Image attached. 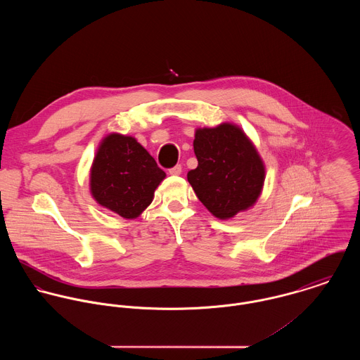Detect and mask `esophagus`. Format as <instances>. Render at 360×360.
Masks as SVG:
<instances>
[{"label": "esophagus", "mask_w": 360, "mask_h": 360, "mask_svg": "<svg viewBox=\"0 0 360 360\" xmlns=\"http://www.w3.org/2000/svg\"><path fill=\"white\" fill-rule=\"evenodd\" d=\"M181 165H176L174 167H172V169H169V174H172V176H180L181 174Z\"/></svg>", "instance_id": "obj_1"}]
</instances>
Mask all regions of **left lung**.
Returning <instances> with one entry per match:
<instances>
[{"label":"left lung","mask_w":360,"mask_h":360,"mask_svg":"<svg viewBox=\"0 0 360 360\" xmlns=\"http://www.w3.org/2000/svg\"><path fill=\"white\" fill-rule=\"evenodd\" d=\"M194 153L198 166L187 173L198 200L226 220L257 202L264 181V165L255 146L236 124L197 129Z\"/></svg>","instance_id":"8db88e82"}]
</instances>
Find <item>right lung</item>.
Wrapping results in <instances>:
<instances>
[{"label":"right lung","instance_id":"1","mask_svg":"<svg viewBox=\"0 0 360 360\" xmlns=\"http://www.w3.org/2000/svg\"><path fill=\"white\" fill-rule=\"evenodd\" d=\"M166 173L134 137L112 133L101 141L90 173V191L100 205L134 219L150 205Z\"/></svg>","mask_w":360,"mask_h":360}]
</instances>
